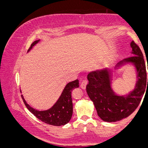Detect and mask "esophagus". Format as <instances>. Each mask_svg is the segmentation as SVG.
<instances>
[{"label": "esophagus", "instance_id": "obj_1", "mask_svg": "<svg viewBox=\"0 0 148 148\" xmlns=\"http://www.w3.org/2000/svg\"><path fill=\"white\" fill-rule=\"evenodd\" d=\"M87 84H88L87 80H86V79L83 80L82 82H81V88H82V89H86Z\"/></svg>", "mask_w": 148, "mask_h": 148}]
</instances>
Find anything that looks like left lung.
<instances>
[{
	"label": "left lung",
	"instance_id": "8db88e82",
	"mask_svg": "<svg viewBox=\"0 0 148 148\" xmlns=\"http://www.w3.org/2000/svg\"><path fill=\"white\" fill-rule=\"evenodd\" d=\"M130 46L132 49L131 53L133 56L115 65V69L126 64H132L135 67L137 81L133 90L128 94L118 95L115 92L111 87L112 73L109 69L93 71L88 74L86 91L94 103L99 117L105 122L119 121L132 114L138 106L148 86L143 55L134 41L131 42Z\"/></svg>",
	"mask_w": 148,
	"mask_h": 148
}]
</instances>
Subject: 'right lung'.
Wrapping results in <instances>:
<instances>
[{
    "label": "right lung",
    "mask_w": 148,
    "mask_h": 148,
    "mask_svg": "<svg viewBox=\"0 0 148 148\" xmlns=\"http://www.w3.org/2000/svg\"><path fill=\"white\" fill-rule=\"evenodd\" d=\"M40 42V40H36L32 44L28 49V52ZM79 80L71 81L66 85L62 94L55 103V104L48 110L38 111L32 108L27 103L23 95H21L25 106L36 118L44 123L53 126H61L68 123L72 118L73 113V103L72 99V91L74 88L79 86Z\"/></svg>",
    "instance_id": "add662e5"
}]
</instances>
